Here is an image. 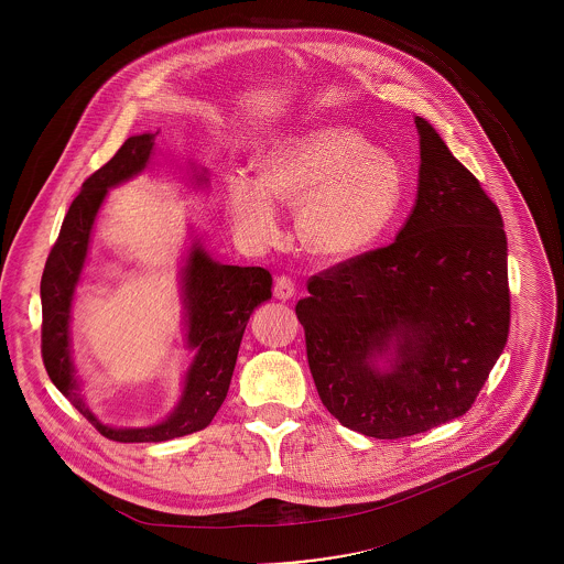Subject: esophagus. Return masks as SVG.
Returning <instances> with one entry per match:
<instances>
[{"label":"esophagus","instance_id":"1","mask_svg":"<svg viewBox=\"0 0 564 564\" xmlns=\"http://www.w3.org/2000/svg\"><path fill=\"white\" fill-rule=\"evenodd\" d=\"M274 295L279 300H292L294 297L295 283L292 281V276H285V274L276 276V281H274Z\"/></svg>","mask_w":564,"mask_h":564}]
</instances>
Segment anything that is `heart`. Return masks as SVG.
Segmentation results:
<instances>
[{
	"instance_id": "1",
	"label": "heart",
	"mask_w": 564,
	"mask_h": 564,
	"mask_svg": "<svg viewBox=\"0 0 564 564\" xmlns=\"http://www.w3.org/2000/svg\"><path fill=\"white\" fill-rule=\"evenodd\" d=\"M260 175L226 177V212L242 241L267 247L281 232V205L297 208V237L325 260L370 251L402 215V164L349 127L274 139L258 154Z\"/></svg>"
}]
</instances>
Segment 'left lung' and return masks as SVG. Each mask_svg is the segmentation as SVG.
<instances>
[{"instance_id": "left-lung-1", "label": "left lung", "mask_w": 564, "mask_h": 564, "mask_svg": "<svg viewBox=\"0 0 564 564\" xmlns=\"http://www.w3.org/2000/svg\"><path fill=\"white\" fill-rule=\"evenodd\" d=\"M416 203L395 241L308 279L295 304L323 405L398 440L463 416L510 334L497 205L421 116Z\"/></svg>"}]
</instances>
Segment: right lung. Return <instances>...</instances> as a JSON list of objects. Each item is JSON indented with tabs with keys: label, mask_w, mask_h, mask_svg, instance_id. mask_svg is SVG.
<instances>
[{
	"label": "right lung",
	"mask_w": 564,
	"mask_h": 564,
	"mask_svg": "<svg viewBox=\"0 0 564 564\" xmlns=\"http://www.w3.org/2000/svg\"><path fill=\"white\" fill-rule=\"evenodd\" d=\"M156 134L129 137L113 159L82 184L80 194L63 219L40 283L42 357L46 372L82 416L113 442H166L205 430L226 400L247 322L253 308L272 295L269 270L219 264L205 251L200 239H194L180 272L186 347L194 350L180 402L162 423L150 427L104 425L88 408L72 359V302L86 264L93 226L108 189L145 171ZM194 180L198 186L207 184L205 173H194Z\"/></svg>",
	"instance_id": "1"
}]
</instances>
